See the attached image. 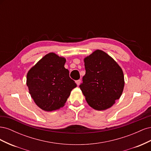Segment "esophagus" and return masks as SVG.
<instances>
[{"label": "esophagus", "instance_id": "34e87169", "mask_svg": "<svg viewBox=\"0 0 151 151\" xmlns=\"http://www.w3.org/2000/svg\"><path fill=\"white\" fill-rule=\"evenodd\" d=\"M81 80L80 79H79V80H77L76 81V84L77 85V86H79V84H81Z\"/></svg>", "mask_w": 151, "mask_h": 151}]
</instances>
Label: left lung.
I'll use <instances>...</instances> for the list:
<instances>
[{
	"label": "left lung",
	"mask_w": 151,
	"mask_h": 151,
	"mask_svg": "<svg viewBox=\"0 0 151 151\" xmlns=\"http://www.w3.org/2000/svg\"><path fill=\"white\" fill-rule=\"evenodd\" d=\"M86 74L79 86L87 103L97 110H104L122 94L124 76L121 67L102 50H97L84 58Z\"/></svg>",
	"instance_id": "1"
}]
</instances>
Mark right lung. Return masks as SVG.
I'll list each match as a JSON object with an SVG mask.
<instances>
[{"label":"right lung","instance_id":"add662e5","mask_svg":"<svg viewBox=\"0 0 151 151\" xmlns=\"http://www.w3.org/2000/svg\"><path fill=\"white\" fill-rule=\"evenodd\" d=\"M65 58L54 53L43 57L27 74L29 94L38 107L52 111L64 106L71 91L77 87L64 67Z\"/></svg>","mask_w":151,"mask_h":151}]
</instances>
